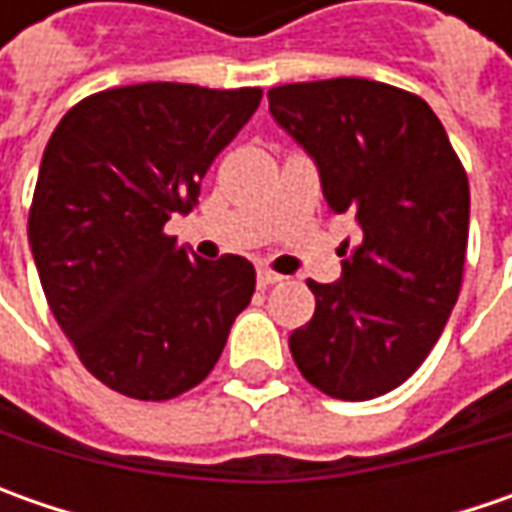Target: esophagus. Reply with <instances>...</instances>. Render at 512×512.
Instances as JSON below:
<instances>
[{"mask_svg":"<svg viewBox=\"0 0 512 512\" xmlns=\"http://www.w3.org/2000/svg\"><path fill=\"white\" fill-rule=\"evenodd\" d=\"M285 276H279L276 270H267V267H262L259 270V276H256V282H259V287H273V285H279Z\"/></svg>","mask_w":512,"mask_h":512,"instance_id":"34e87169","label":"esophagus"}]
</instances>
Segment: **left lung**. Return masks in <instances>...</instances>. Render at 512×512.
<instances>
[{
	"label": "left lung",
	"mask_w": 512,
	"mask_h": 512,
	"mask_svg": "<svg viewBox=\"0 0 512 512\" xmlns=\"http://www.w3.org/2000/svg\"><path fill=\"white\" fill-rule=\"evenodd\" d=\"M270 113L316 159L327 207L356 213L342 279L319 285L313 319L290 333L307 382L364 402L407 382L459 299L470 185L422 96L342 76L267 90Z\"/></svg>",
	"instance_id": "left-lung-1"
}]
</instances>
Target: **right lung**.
<instances>
[{"mask_svg": "<svg viewBox=\"0 0 512 512\" xmlns=\"http://www.w3.org/2000/svg\"><path fill=\"white\" fill-rule=\"evenodd\" d=\"M262 88L145 82L99 90L50 136L28 213L39 282L79 362L110 390L165 402L205 379L256 290L253 265L190 256L165 233Z\"/></svg>", "mask_w": 512, "mask_h": 512, "instance_id": "1", "label": "right lung"}]
</instances>
